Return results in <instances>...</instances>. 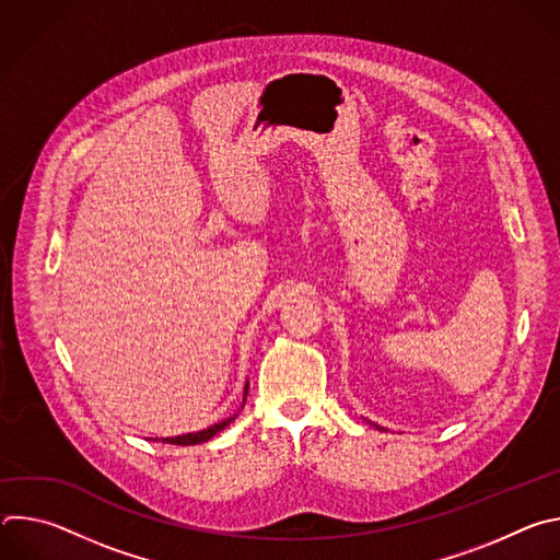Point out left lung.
Masks as SVG:
<instances>
[{
    "mask_svg": "<svg viewBox=\"0 0 560 560\" xmlns=\"http://www.w3.org/2000/svg\"><path fill=\"white\" fill-rule=\"evenodd\" d=\"M374 428H376V430H383V428H378V425H374Z\"/></svg>",
    "mask_w": 560,
    "mask_h": 560,
    "instance_id": "obj_1",
    "label": "left lung"
}]
</instances>
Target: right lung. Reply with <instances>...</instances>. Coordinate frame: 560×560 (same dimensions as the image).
<instances>
[{
	"instance_id": "1",
	"label": "right lung",
	"mask_w": 560,
	"mask_h": 560,
	"mask_svg": "<svg viewBox=\"0 0 560 560\" xmlns=\"http://www.w3.org/2000/svg\"><path fill=\"white\" fill-rule=\"evenodd\" d=\"M248 387H250V383L246 381V387H244V404H242V408L246 406ZM236 417H238V412H236V415H232V417H228V419H223V421H219V423H214V425H210V428H206V430L188 432V434H182V436H166V439H162V443H173V445H197V443H206V441H210L212 436H217L221 430H225V428H228ZM154 441H159V439H154Z\"/></svg>"
}]
</instances>
